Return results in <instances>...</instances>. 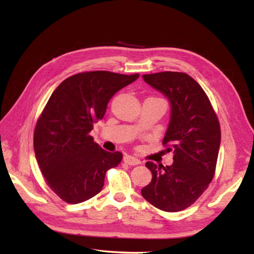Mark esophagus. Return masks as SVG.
I'll use <instances>...</instances> for the list:
<instances>
[{"label":"esophagus","mask_w":254,"mask_h":254,"mask_svg":"<svg viewBox=\"0 0 254 254\" xmlns=\"http://www.w3.org/2000/svg\"><path fill=\"white\" fill-rule=\"evenodd\" d=\"M124 163H126L127 165H130V166H136V165L141 164L142 161L136 157H133V156H131V155H126L124 156Z\"/></svg>","instance_id":"34e87169"}]
</instances>
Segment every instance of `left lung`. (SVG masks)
<instances>
[{"mask_svg": "<svg viewBox=\"0 0 254 254\" xmlns=\"http://www.w3.org/2000/svg\"><path fill=\"white\" fill-rule=\"evenodd\" d=\"M143 78L168 98L170 121L163 144L174 152V164L147 161L152 181L142 195L165 212L190 206L213 180L220 145V127L207 95L191 76L180 72L145 74Z\"/></svg>", "mask_w": 254, "mask_h": 254, "instance_id": "left-lung-1", "label": "left lung"}]
</instances>
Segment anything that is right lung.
Here are the masks:
<instances>
[{"instance_id": "1", "label": "right lung", "mask_w": 254, "mask_h": 254, "mask_svg": "<svg viewBox=\"0 0 254 254\" xmlns=\"http://www.w3.org/2000/svg\"><path fill=\"white\" fill-rule=\"evenodd\" d=\"M138 76L83 72L52 93L36 124L34 149L48 186L63 201L77 204L95 196L106 172L121 163L120 152L102 149L89 132L104 118L112 96Z\"/></svg>"}]
</instances>
